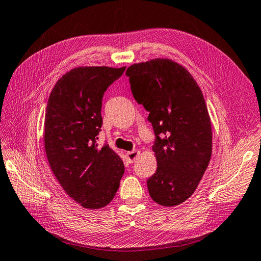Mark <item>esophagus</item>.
Instances as JSON below:
<instances>
[{"label":"esophagus","instance_id":"34e87169","mask_svg":"<svg viewBox=\"0 0 261 261\" xmlns=\"http://www.w3.org/2000/svg\"><path fill=\"white\" fill-rule=\"evenodd\" d=\"M138 155H140V152H138V150H132V152L126 153V159L129 162V163H134Z\"/></svg>","mask_w":261,"mask_h":261}]
</instances>
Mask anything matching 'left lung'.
I'll return each mask as SVG.
<instances>
[{
	"label": "left lung",
	"instance_id": "obj_1",
	"mask_svg": "<svg viewBox=\"0 0 261 261\" xmlns=\"http://www.w3.org/2000/svg\"><path fill=\"white\" fill-rule=\"evenodd\" d=\"M133 96L149 112L156 140V173L150 198L163 206L187 201L203 176L212 153V128L203 94L187 69L167 58L134 63L126 70Z\"/></svg>",
	"mask_w": 261,
	"mask_h": 261
}]
</instances>
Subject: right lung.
Returning a JSON list of instances; mask_svg holds the SVG:
<instances>
[{"label": "right lung", "mask_w": 261, "mask_h": 261, "mask_svg": "<svg viewBox=\"0 0 261 261\" xmlns=\"http://www.w3.org/2000/svg\"><path fill=\"white\" fill-rule=\"evenodd\" d=\"M126 67H78L58 80L44 119V148L51 171L71 199L100 209L114 199L124 174L123 161L97 135L101 100Z\"/></svg>", "instance_id": "1"}]
</instances>
